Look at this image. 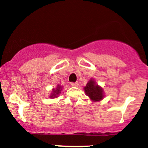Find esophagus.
<instances>
[{
    "mask_svg": "<svg viewBox=\"0 0 148 148\" xmlns=\"http://www.w3.org/2000/svg\"><path fill=\"white\" fill-rule=\"evenodd\" d=\"M71 86H74V87H76V86L78 85V82H71Z\"/></svg>",
    "mask_w": 148,
    "mask_h": 148,
    "instance_id": "esophagus-1",
    "label": "esophagus"
}]
</instances>
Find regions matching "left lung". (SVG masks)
<instances>
[{
	"label": "left lung",
	"mask_w": 148,
	"mask_h": 148,
	"mask_svg": "<svg viewBox=\"0 0 148 148\" xmlns=\"http://www.w3.org/2000/svg\"><path fill=\"white\" fill-rule=\"evenodd\" d=\"M84 90L87 95L89 96L93 101H99L104 97L103 89L96 84L95 82L93 79L88 82L86 87H84Z\"/></svg>",
	"instance_id": "8db88e82"
}]
</instances>
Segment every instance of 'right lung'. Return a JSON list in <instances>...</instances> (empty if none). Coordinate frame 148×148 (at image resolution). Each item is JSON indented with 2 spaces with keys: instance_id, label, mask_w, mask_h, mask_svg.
Returning a JSON list of instances; mask_svg holds the SVG:
<instances>
[{
  "instance_id": "right-lung-1",
  "label": "right lung",
  "mask_w": 148,
  "mask_h": 148,
  "mask_svg": "<svg viewBox=\"0 0 148 148\" xmlns=\"http://www.w3.org/2000/svg\"><path fill=\"white\" fill-rule=\"evenodd\" d=\"M61 86L58 85V87H57L56 89H55V90H53V92H52L53 93H52V94H51V97H56V96L58 95L59 94L60 92H61Z\"/></svg>"
}]
</instances>
